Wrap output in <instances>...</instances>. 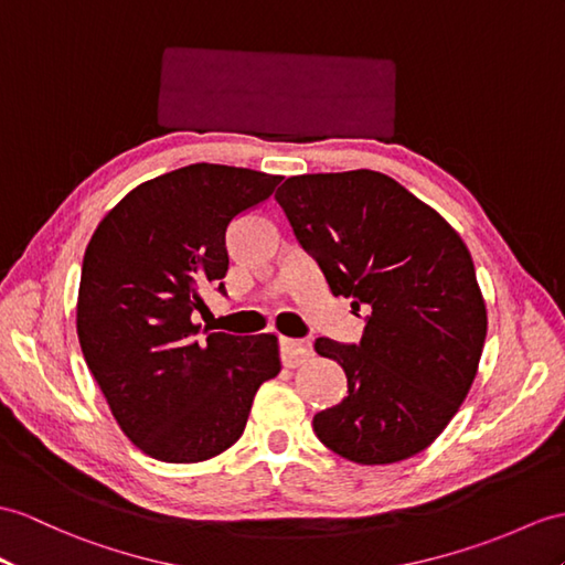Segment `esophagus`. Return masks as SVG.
I'll return each instance as SVG.
<instances>
[{
	"mask_svg": "<svg viewBox=\"0 0 565 565\" xmlns=\"http://www.w3.org/2000/svg\"><path fill=\"white\" fill-rule=\"evenodd\" d=\"M280 356H282V364L287 369H295L307 364L311 356H313V348L309 340H292V338H282L280 340Z\"/></svg>",
	"mask_w": 565,
	"mask_h": 565,
	"instance_id": "esophagus-1",
	"label": "esophagus"
}]
</instances>
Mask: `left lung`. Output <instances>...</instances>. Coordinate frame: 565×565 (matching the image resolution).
I'll list each match as a JSON object with an SVG mask.
<instances>
[{"mask_svg": "<svg viewBox=\"0 0 565 565\" xmlns=\"http://www.w3.org/2000/svg\"><path fill=\"white\" fill-rule=\"evenodd\" d=\"M275 199L335 297L371 309L360 345L319 338L348 395L313 417L319 441L360 465L417 456L477 376L487 305L465 242L431 205L374 170L299 174Z\"/></svg>", "mask_w": 565, "mask_h": 565, "instance_id": "obj_1", "label": "left lung"}]
</instances>
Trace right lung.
<instances>
[{
    "label": "right lung",
    "mask_w": 565,
    "mask_h": 565,
    "mask_svg": "<svg viewBox=\"0 0 565 565\" xmlns=\"http://www.w3.org/2000/svg\"><path fill=\"white\" fill-rule=\"evenodd\" d=\"M196 162L131 189L86 246L76 333L119 429L146 456L201 462L242 436L260 383L278 376V338L206 333L201 287L230 266L225 232L280 184ZM205 332V330H203Z\"/></svg>",
    "instance_id": "obj_1"
}]
</instances>
